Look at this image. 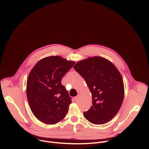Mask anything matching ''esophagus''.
I'll use <instances>...</instances> for the list:
<instances>
[{"instance_id":"esophagus-1","label":"esophagus","mask_w":149,"mask_h":149,"mask_svg":"<svg viewBox=\"0 0 149 149\" xmlns=\"http://www.w3.org/2000/svg\"><path fill=\"white\" fill-rule=\"evenodd\" d=\"M79 94H78L75 98H74V100L75 101H77L78 100V98H79Z\"/></svg>"}]
</instances>
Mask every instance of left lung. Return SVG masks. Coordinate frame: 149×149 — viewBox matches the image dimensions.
Returning a JSON list of instances; mask_svg holds the SVG:
<instances>
[{
  "label": "left lung",
  "instance_id": "1",
  "mask_svg": "<svg viewBox=\"0 0 149 149\" xmlns=\"http://www.w3.org/2000/svg\"><path fill=\"white\" fill-rule=\"evenodd\" d=\"M74 68L86 81L92 94L93 105L84 112V117L94 124L110 121L124 99V84L118 70L110 61L100 56L81 61Z\"/></svg>",
  "mask_w": 149,
  "mask_h": 149
}]
</instances>
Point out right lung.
I'll return each mask as SVG.
<instances>
[{"label": "right lung", "instance_id": "1", "mask_svg": "<svg viewBox=\"0 0 149 149\" xmlns=\"http://www.w3.org/2000/svg\"><path fill=\"white\" fill-rule=\"evenodd\" d=\"M74 64L59 56H51L40 60L31 71L28 101L33 114L42 123L56 124L67 115L71 98L61 80Z\"/></svg>", "mask_w": 149, "mask_h": 149}]
</instances>
